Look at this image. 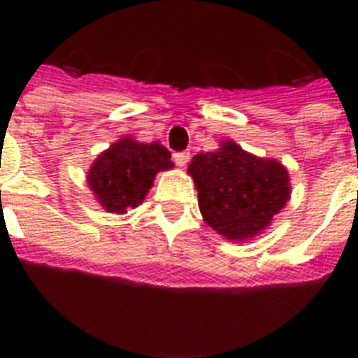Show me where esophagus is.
Listing matches in <instances>:
<instances>
[{
    "instance_id": "34e87169",
    "label": "esophagus",
    "mask_w": 358,
    "mask_h": 358,
    "mask_svg": "<svg viewBox=\"0 0 358 358\" xmlns=\"http://www.w3.org/2000/svg\"><path fill=\"white\" fill-rule=\"evenodd\" d=\"M173 159L178 167H185L189 163V152H174Z\"/></svg>"
}]
</instances>
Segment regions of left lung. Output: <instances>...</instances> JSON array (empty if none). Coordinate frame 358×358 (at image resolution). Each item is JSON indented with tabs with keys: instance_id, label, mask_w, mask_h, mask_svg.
I'll return each instance as SVG.
<instances>
[{
	"instance_id": "left-lung-1",
	"label": "left lung",
	"mask_w": 358,
	"mask_h": 358,
	"mask_svg": "<svg viewBox=\"0 0 358 358\" xmlns=\"http://www.w3.org/2000/svg\"><path fill=\"white\" fill-rule=\"evenodd\" d=\"M189 174L204 221L229 239L256 236L289 199L288 171L278 162L250 156L232 141L196 154Z\"/></svg>"
}]
</instances>
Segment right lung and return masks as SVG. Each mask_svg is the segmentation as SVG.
I'll return each mask as SVG.
<instances>
[{
    "label": "right lung",
    "instance_id": "right-lung-1",
    "mask_svg": "<svg viewBox=\"0 0 358 358\" xmlns=\"http://www.w3.org/2000/svg\"><path fill=\"white\" fill-rule=\"evenodd\" d=\"M171 167V152L159 143L122 139L100 154L87 180L108 212L124 213L143 202L156 173Z\"/></svg>",
    "mask_w": 358,
    "mask_h": 358
}]
</instances>
